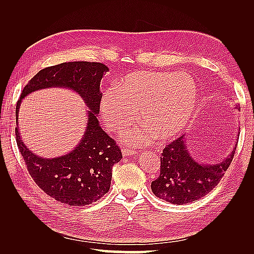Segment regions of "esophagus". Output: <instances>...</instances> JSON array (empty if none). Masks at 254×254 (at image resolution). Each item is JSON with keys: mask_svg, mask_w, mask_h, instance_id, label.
I'll return each mask as SVG.
<instances>
[{"mask_svg": "<svg viewBox=\"0 0 254 254\" xmlns=\"http://www.w3.org/2000/svg\"><path fill=\"white\" fill-rule=\"evenodd\" d=\"M122 152H123V156H124V157L134 156V155H136V151H134V150H130V149H123V150H122Z\"/></svg>", "mask_w": 254, "mask_h": 254, "instance_id": "1", "label": "esophagus"}]
</instances>
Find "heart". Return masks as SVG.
<instances>
[{
	"instance_id": "obj_1",
	"label": "heart",
	"mask_w": 254,
	"mask_h": 254,
	"mask_svg": "<svg viewBox=\"0 0 254 254\" xmlns=\"http://www.w3.org/2000/svg\"><path fill=\"white\" fill-rule=\"evenodd\" d=\"M197 86L186 72L137 71L126 75L101 102L106 125L122 131L134 119L142 125L126 134V141L145 146L157 136L170 140L180 134L194 112Z\"/></svg>"
}]
</instances>
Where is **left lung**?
Instances as JSON below:
<instances>
[{"mask_svg":"<svg viewBox=\"0 0 254 254\" xmlns=\"http://www.w3.org/2000/svg\"><path fill=\"white\" fill-rule=\"evenodd\" d=\"M237 141L238 135L233 149L224 160L203 163L193 157L188 149L186 135H181L163 149L160 176L151 182L152 193L160 199L178 205L202 198L217 186L231 164Z\"/></svg>","mask_w":254,"mask_h":254,"instance_id":"left-lung-1","label":"left lung"}]
</instances>
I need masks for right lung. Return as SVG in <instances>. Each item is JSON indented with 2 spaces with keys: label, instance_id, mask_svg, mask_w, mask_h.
Listing matches in <instances>:
<instances>
[{
  "label": "right lung",
  "instance_id": "right-lung-1",
  "mask_svg": "<svg viewBox=\"0 0 254 254\" xmlns=\"http://www.w3.org/2000/svg\"><path fill=\"white\" fill-rule=\"evenodd\" d=\"M109 68L98 63L74 61L45 67L29 80L16 108V139L27 170L43 191L68 205H87L108 193L112 167L123 158L118 145L102 129L97 119L103 93L101 80ZM64 87L74 90L86 104L87 123L79 144L65 155L43 158L22 142L18 129V111L23 99L33 91Z\"/></svg>",
  "mask_w": 254,
  "mask_h": 254
}]
</instances>
